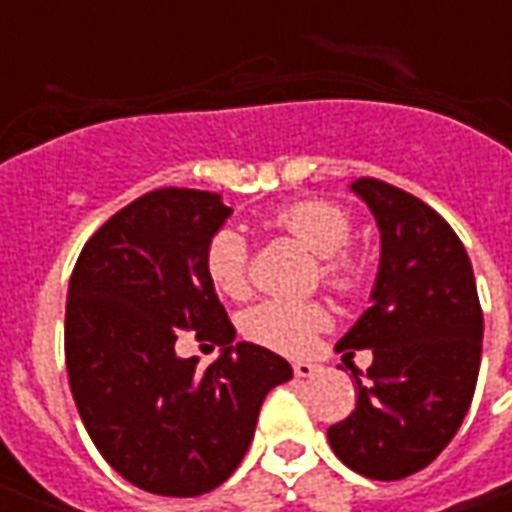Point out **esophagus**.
I'll use <instances>...</instances> for the list:
<instances>
[{
	"label": "esophagus",
	"instance_id": "34e87169",
	"mask_svg": "<svg viewBox=\"0 0 512 512\" xmlns=\"http://www.w3.org/2000/svg\"><path fill=\"white\" fill-rule=\"evenodd\" d=\"M293 373L299 378H312L321 373V365H315V362H293Z\"/></svg>",
	"mask_w": 512,
	"mask_h": 512
}]
</instances>
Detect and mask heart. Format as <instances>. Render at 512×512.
I'll use <instances>...</instances> for the list:
<instances>
[{
	"mask_svg": "<svg viewBox=\"0 0 512 512\" xmlns=\"http://www.w3.org/2000/svg\"><path fill=\"white\" fill-rule=\"evenodd\" d=\"M268 227L296 238L304 249L321 257V279L334 290H351L362 279L359 257L348 255L354 233L351 216L332 202H293L268 216ZM205 271L213 288L230 299L249 293L246 241L235 230H219L205 249ZM326 323V312L310 301H260L244 315V332L249 340L266 345L279 354H301Z\"/></svg>",
	"mask_w": 512,
	"mask_h": 512,
	"instance_id": "1",
	"label": "heart"
}]
</instances>
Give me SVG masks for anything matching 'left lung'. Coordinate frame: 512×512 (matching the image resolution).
<instances>
[{"label":"left lung","instance_id":"1","mask_svg":"<svg viewBox=\"0 0 512 512\" xmlns=\"http://www.w3.org/2000/svg\"><path fill=\"white\" fill-rule=\"evenodd\" d=\"M348 189L376 219L381 260L370 310L337 343L373 351L370 381L356 378V408L329 428V444L348 469L389 483L436 461L461 428L480 373L483 310L472 260L439 213L384 180Z\"/></svg>","mask_w":512,"mask_h":512}]
</instances>
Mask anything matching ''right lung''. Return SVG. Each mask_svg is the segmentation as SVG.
I'll use <instances>...</instances> for the list:
<instances>
[{
  "label": "right lung",
  "mask_w": 512,
  "mask_h": 512,
  "mask_svg": "<svg viewBox=\"0 0 512 512\" xmlns=\"http://www.w3.org/2000/svg\"><path fill=\"white\" fill-rule=\"evenodd\" d=\"M222 194L158 189L84 244L65 310V365L84 428L106 463L147 494L200 496L244 461L257 414L290 365L233 323L205 271L230 219ZM180 328L223 345L205 371L180 360Z\"/></svg>",
  "instance_id": "add662e5"
}]
</instances>
